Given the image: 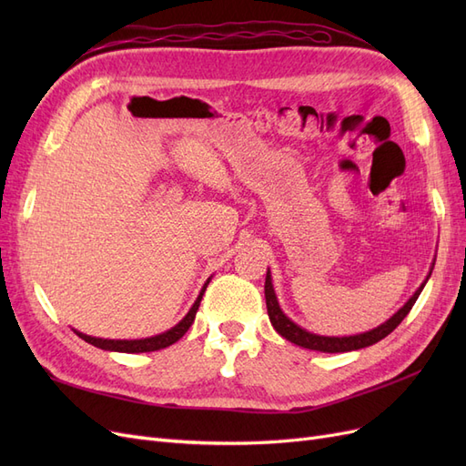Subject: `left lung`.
<instances>
[{
    "mask_svg": "<svg viewBox=\"0 0 466 466\" xmlns=\"http://www.w3.org/2000/svg\"><path fill=\"white\" fill-rule=\"evenodd\" d=\"M426 281L420 286V289L412 295L408 303L400 309L397 315H392L385 324H380V327L370 330V332H363V334H356V336H342V338H334V336H317L303 330L298 324L291 322L284 313H281V309L278 305L276 299V293L272 288V278H270V270L266 272V281H264V298H266V309H268V317H270L272 327L276 329L278 334H281L286 338V340L298 344L301 348L307 350H317V351H327V354H338V351H351V350H360V348H368L377 344L379 340H383L385 336H389L394 329L399 327V324L404 320V317L410 313V309L414 307L418 295L424 289Z\"/></svg>",
    "mask_w": 466,
    "mask_h": 466,
    "instance_id": "1",
    "label": "left lung"
}]
</instances>
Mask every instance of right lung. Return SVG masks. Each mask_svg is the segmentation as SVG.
Instances as JSON below:
<instances>
[{
    "instance_id": "obj_1",
    "label": "right lung",
    "mask_w": 466,
    "mask_h": 466,
    "mask_svg": "<svg viewBox=\"0 0 466 466\" xmlns=\"http://www.w3.org/2000/svg\"><path fill=\"white\" fill-rule=\"evenodd\" d=\"M209 284V279L206 281V286L202 288L198 299L194 301L192 309L188 311V315L182 319L175 329L167 330L159 336H151V338H144V340H103V338H93V336H87V334H81V332H76L79 338H83V340L101 348V350H115V351H126V354H139V351H155V350H163L167 346L175 344L177 340H180L182 336H185V332L192 327L194 322V317H196V311H198L200 307V301H202V295L206 291Z\"/></svg>"
}]
</instances>
